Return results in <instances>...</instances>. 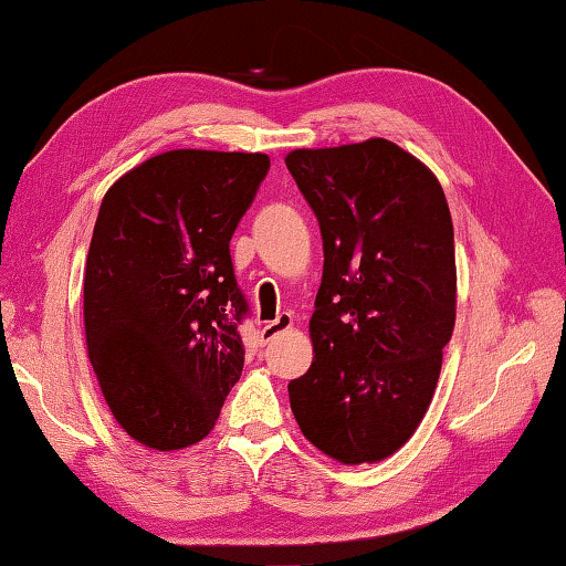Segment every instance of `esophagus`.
I'll return each mask as SVG.
<instances>
[{
    "instance_id": "34e87169",
    "label": "esophagus",
    "mask_w": 566,
    "mask_h": 566,
    "mask_svg": "<svg viewBox=\"0 0 566 566\" xmlns=\"http://www.w3.org/2000/svg\"><path fill=\"white\" fill-rule=\"evenodd\" d=\"M291 327H293V315H291V313H279V317L263 325V329H261L263 343H269V339H273L275 335L285 333V329H291Z\"/></svg>"
}]
</instances>
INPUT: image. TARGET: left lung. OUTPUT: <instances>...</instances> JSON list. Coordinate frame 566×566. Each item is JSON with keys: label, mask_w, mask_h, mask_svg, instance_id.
<instances>
[{"label": "left lung", "mask_w": 566, "mask_h": 566, "mask_svg": "<svg viewBox=\"0 0 566 566\" xmlns=\"http://www.w3.org/2000/svg\"><path fill=\"white\" fill-rule=\"evenodd\" d=\"M285 167L323 233L313 365L287 384L307 441L377 463L419 429L455 325L453 221L421 159L384 137L303 147Z\"/></svg>", "instance_id": "left-lung-1"}]
</instances>
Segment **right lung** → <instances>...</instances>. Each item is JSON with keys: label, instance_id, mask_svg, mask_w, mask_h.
<instances>
[{"label": "right lung", "instance_id": "1", "mask_svg": "<svg viewBox=\"0 0 566 566\" xmlns=\"http://www.w3.org/2000/svg\"><path fill=\"white\" fill-rule=\"evenodd\" d=\"M263 153L169 150L105 191L83 273L85 345L120 429L179 451L214 429L243 369L229 241Z\"/></svg>", "mask_w": 566, "mask_h": 566}]
</instances>
